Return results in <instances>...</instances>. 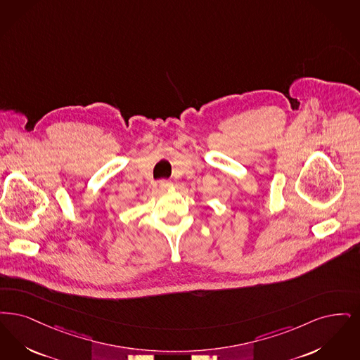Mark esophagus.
<instances>
[{
    "label": "esophagus",
    "mask_w": 360,
    "mask_h": 360,
    "mask_svg": "<svg viewBox=\"0 0 360 360\" xmlns=\"http://www.w3.org/2000/svg\"><path fill=\"white\" fill-rule=\"evenodd\" d=\"M158 186L161 189H168V188L172 187V183L169 180H160Z\"/></svg>",
    "instance_id": "esophagus-1"
}]
</instances>
